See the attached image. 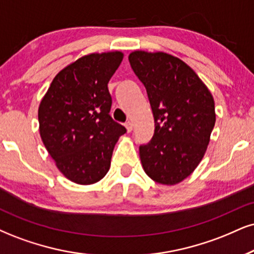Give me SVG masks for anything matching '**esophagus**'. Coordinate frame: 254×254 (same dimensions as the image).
I'll return each instance as SVG.
<instances>
[{
	"instance_id": "obj_1",
	"label": "esophagus",
	"mask_w": 254,
	"mask_h": 254,
	"mask_svg": "<svg viewBox=\"0 0 254 254\" xmlns=\"http://www.w3.org/2000/svg\"><path fill=\"white\" fill-rule=\"evenodd\" d=\"M125 127H126L127 132L130 133V132H132V129H133V124L130 121H127L126 124H125Z\"/></svg>"
}]
</instances>
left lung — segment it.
<instances>
[{
	"mask_svg": "<svg viewBox=\"0 0 254 254\" xmlns=\"http://www.w3.org/2000/svg\"><path fill=\"white\" fill-rule=\"evenodd\" d=\"M128 60L154 117V135L139 147L143 170L155 183H180L207 149L215 124L213 96L195 71L173 55L135 51Z\"/></svg>",
	"mask_w": 254,
	"mask_h": 254,
	"instance_id": "1",
	"label": "left lung"
}]
</instances>
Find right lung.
<instances>
[{
	"mask_svg": "<svg viewBox=\"0 0 254 254\" xmlns=\"http://www.w3.org/2000/svg\"><path fill=\"white\" fill-rule=\"evenodd\" d=\"M122 59L121 52L82 56L56 75L41 100V139L59 171L75 184L101 180L119 136L126 133L109 115L108 82Z\"/></svg>",
	"mask_w": 254,
	"mask_h": 254,
	"instance_id": "obj_1",
	"label": "right lung"
}]
</instances>
